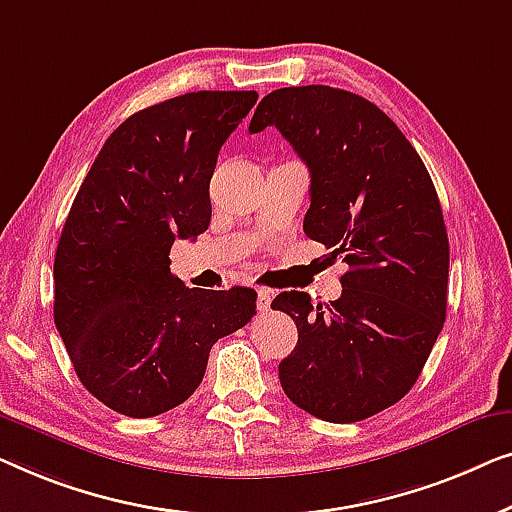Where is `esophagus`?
Masks as SVG:
<instances>
[{
    "mask_svg": "<svg viewBox=\"0 0 512 512\" xmlns=\"http://www.w3.org/2000/svg\"><path fill=\"white\" fill-rule=\"evenodd\" d=\"M271 299H273V294H271L269 290H257V311H259V313L269 311V308H271Z\"/></svg>",
    "mask_w": 512,
    "mask_h": 512,
    "instance_id": "34e87169",
    "label": "esophagus"
}]
</instances>
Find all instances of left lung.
I'll return each instance as SVG.
<instances>
[{
  "mask_svg": "<svg viewBox=\"0 0 512 512\" xmlns=\"http://www.w3.org/2000/svg\"><path fill=\"white\" fill-rule=\"evenodd\" d=\"M269 125L311 174L306 236L348 264L341 297L325 308L297 290L273 299L299 329L280 385L320 420H366L406 397L443 329L450 246L441 201L417 150L369 99L329 85L280 88L248 129Z\"/></svg>",
  "mask_w": 512,
  "mask_h": 512,
  "instance_id": "1",
  "label": "left lung"
}]
</instances>
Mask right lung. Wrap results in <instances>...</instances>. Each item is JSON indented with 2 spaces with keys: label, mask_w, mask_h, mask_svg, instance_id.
I'll use <instances>...</instances> for the list:
<instances>
[{
  "label": "right lung",
  "mask_w": 512,
  "mask_h": 512,
  "mask_svg": "<svg viewBox=\"0 0 512 512\" xmlns=\"http://www.w3.org/2000/svg\"><path fill=\"white\" fill-rule=\"evenodd\" d=\"M255 90H201L129 115L78 190L55 253V327L92 397L153 417L192 397L218 338L248 325L257 292L194 290L171 273L176 239L211 222L218 153Z\"/></svg>",
  "instance_id": "obj_1"
}]
</instances>
